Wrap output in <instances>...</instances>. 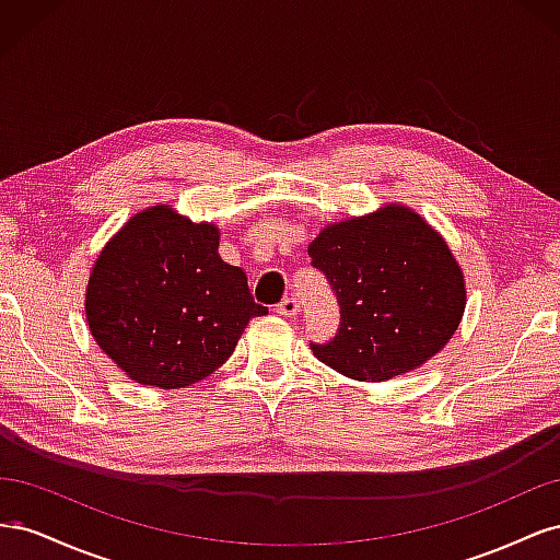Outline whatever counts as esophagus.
Here are the masks:
<instances>
[{"mask_svg":"<svg viewBox=\"0 0 560 560\" xmlns=\"http://www.w3.org/2000/svg\"><path fill=\"white\" fill-rule=\"evenodd\" d=\"M299 301L294 299V296H284L280 303H278V313L280 315H284V317H294V315H299Z\"/></svg>","mask_w":560,"mask_h":560,"instance_id":"1","label":"esophagus"}]
</instances>
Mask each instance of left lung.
Segmentation results:
<instances>
[{"instance_id": "obj_1", "label": "left lung", "mask_w": 560, "mask_h": 560, "mask_svg": "<svg viewBox=\"0 0 560 560\" xmlns=\"http://www.w3.org/2000/svg\"><path fill=\"white\" fill-rule=\"evenodd\" d=\"M313 266L327 276L341 325L311 343L319 362L354 381L381 383L442 350L465 313V278L446 241L404 206L322 229Z\"/></svg>"}]
</instances>
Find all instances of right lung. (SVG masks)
<instances>
[{"instance_id":"right-lung-1","label":"right lung","mask_w":560,"mask_h":560,"mask_svg":"<svg viewBox=\"0 0 560 560\" xmlns=\"http://www.w3.org/2000/svg\"><path fill=\"white\" fill-rule=\"evenodd\" d=\"M219 229L171 206L128 219L100 252L86 290L95 343L140 385L177 389L222 366L252 317L243 268L219 257Z\"/></svg>"}]
</instances>
